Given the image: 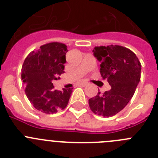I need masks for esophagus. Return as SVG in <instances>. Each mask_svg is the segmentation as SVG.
I'll use <instances>...</instances> for the list:
<instances>
[{
  "label": "esophagus",
  "instance_id": "obj_1",
  "mask_svg": "<svg viewBox=\"0 0 158 158\" xmlns=\"http://www.w3.org/2000/svg\"><path fill=\"white\" fill-rule=\"evenodd\" d=\"M80 85L81 86H87L88 85H89V83L86 81H81V82H80Z\"/></svg>",
  "mask_w": 158,
  "mask_h": 158
}]
</instances>
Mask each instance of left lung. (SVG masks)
Returning <instances> with one entry per match:
<instances>
[{
	"label": "left lung",
	"instance_id": "8db88e82",
	"mask_svg": "<svg viewBox=\"0 0 158 158\" xmlns=\"http://www.w3.org/2000/svg\"><path fill=\"white\" fill-rule=\"evenodd\" d=\"M93 52L101 63V77L111 88L89 99V107L96 115L112 116L122 111L135 94L140 81L141 63L133 51L122 46L96 47Z\"/></svg>",
	"mask_w": 158,
	"mask_h": 158
}]
</instances>
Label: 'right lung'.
Instances as JSON below:
<instances>
[{
    "instance_id": "1",
    "label": "right lung",
    "mask_w": 158,
    "mask_h": 158,
    "mask_svg": "<svg viewBox=\"0 0 158 158\" xmlns=\"http://www.w3.org/2000/svg\"><path fill=\"white\" fill-rule=\"evenodd\" d=\"M67 47L61 43H50L33 51L22 65L21 78L25 93L36 109L46 114L63 110L68 104L73 89L54 90L52 81L64 73Z\"/></svg>"
}]
</instances>
